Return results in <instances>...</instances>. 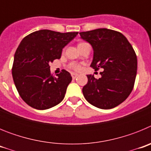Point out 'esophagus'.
Masks as SVG:
<instances>
[{"label":"esophagus","instance_id":"esophagus-1","mask_svg":"<svg viewBox=\"0 0 151 151\" xmlns=\"http://www.w3.org/2000/svg\"><path fill=\"white\" fill-rule=\"evenodd\" d=\"M71 76H72V77H73V78H74V79H75V78H76L77 76H78V75L77 74V73H71Z\"/></svg>","mask_w":151,"mask_h":151}]
</instances>
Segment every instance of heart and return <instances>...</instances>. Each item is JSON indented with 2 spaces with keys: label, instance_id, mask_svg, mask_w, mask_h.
I'll use <instances>...</instances> for the list:
<instances>
[{
  "label": "heart",
  "instance_id": "b5f03b06",
  "mask_svg": "<svg viewBox=\"0 0 151 151\" xmlns=\"http://www.w3.org/2000/svg\"><path fill=\"white\" fill-rule=\"evenodd\" d=\"M81 44H83V43H81ZM69 67L71 69L76 70V71H78V70H80V69H81V66H80L79 64L75 63H71L69 65Z\"/></svg>",
  "mask_w": 151,
  "mask_h": 151
}]
</instances>
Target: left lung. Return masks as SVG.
Segmentation results:
<instances>
[{
	"instance_id": "obj_1",
	"label": "left lung",
	"mask_w": 151,
	"mask_h": 151,
	"mask_svg": "<svg viewBox=\"0 0 151 151\" xmlns=\"http://www.w3.org/2000/svg\"><path fill=\"white\" fill-rule=\"evenodd\" d=\"M81 38L93 47L91 66L101 77L88 75V83L82 88L85 98L91 104L108 110L123 102L134 88L137 74V56L132 46L122 33L107 29L80 32Z\"/></svg>"
}]
</instances>
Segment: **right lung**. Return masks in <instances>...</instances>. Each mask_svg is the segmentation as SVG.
Listing matches in <instances>:
<instances>
[{
  "mask_svg": "<svg viewBox=\"0 0 151 151\" xmlns=\"http://www.w3.org/2000/svg\"><path fill=\"white\" fill-rule=\"evenodd\" d=\"M77 35L42 29L22 40L14 55L12 76L19 94L28 105L47 110L63 100L71 75L63 69L54 76L49 63L60 58L63 48Z\"/></svg>",
  "mask_w": 151,
  "mask_h": 151,
  "instance_id": "add662e5",
  "label": "right lung"
}]
</instances>
